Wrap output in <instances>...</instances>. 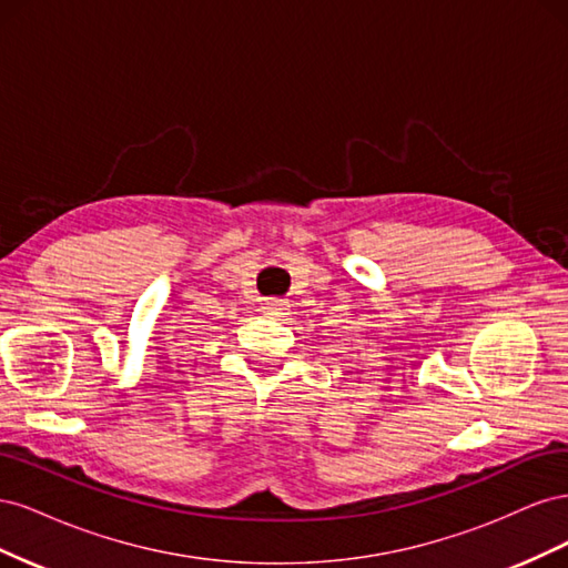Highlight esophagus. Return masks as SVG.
Listing matches in <instances>:
<instances>
[{"label":"esophagus","instance_id":"1","mask_svg":"<svg viewBox=\"0 0 568 568\" xmlns=\"http://www.w3.org/2000/svg\"><path fill=\"white\" fill-rule=\"evenodd\" d=\"M284 307H286V303H284V301H280V298H270V301H265V303H263V313H265V315H282V313H284Z\"/></svg>","mask_w":568,"mask_h":568}]
</instances>
